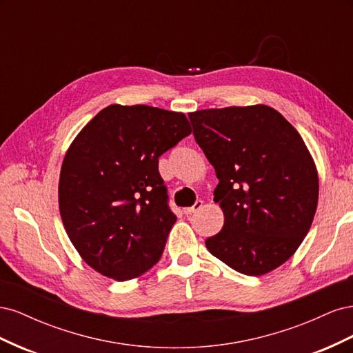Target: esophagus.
I'll use <instances>...</instances> for the list:
<instances>
[{
  "label": "esophagus",
  "mask_w": 353,
  "mask_h": 353,
  "mask_svg": "<svg viewBox=\"0 0 353 353\" xmlns=\"http://www.w3.org/2000/svg\"><path fill=\"white\" fill-rule=\"evenodd\" d=\"M201 206H203V201H201V200H197L191 208H185V209H184V213H185V215H191V213H196L197 210H200Z\"/></svg>",
  "instance_id": "1"
}]
</instances>
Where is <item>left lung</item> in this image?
Listing matches in <instances>:
<instances>
[{
	"mask_svg": "<svg viewBox=\"0 0 353 353\" xmlns=\"http://www.w3.org/2000/svg\"><path fill=\"white\" fill-rule=\"evenodd\" d=\"M188 117L219 179L213 200L223 227L208 250L244 275L279 268L302 244L318 205V172L301 134L265 104Z\"/></svg>",
	"mask_w": 353,
	"mask_h": 353,
	"instance_id": "1",
	"label": "left lung"
}]
</instances>
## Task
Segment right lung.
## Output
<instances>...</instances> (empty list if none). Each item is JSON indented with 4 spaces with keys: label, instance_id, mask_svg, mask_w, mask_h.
I'll list each match as a JSON object with an SVG mask.
<instances>
[{
    "label": "right lung",
    "instance_id": "add662e5",
    "mask_svg": "<svg viewBox=\"0 0 353 353\" xmlns=\"http://www.w3.org/2000/svg\"><path fill=\"white\" fill-rule=\"evenodd\" d=\"M190 134L184 113L112 104L74 138L60 170L59 208L92 270L126 281L159 262L176 221L159 157Z\"/></svg>",
    "mask_w": 353,
    "mask_h": 353
}]
</instances>
